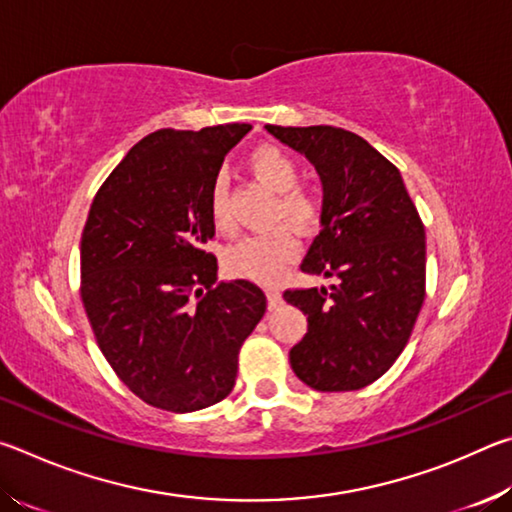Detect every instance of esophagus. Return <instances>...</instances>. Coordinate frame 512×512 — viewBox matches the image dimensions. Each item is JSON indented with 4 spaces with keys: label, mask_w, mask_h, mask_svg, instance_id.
<instances>
[{
    "label": "esophagus",
    "mask_w": 512,
    "mask_h": 512,
    "mask_svg": "<svg viewBox=\"0 0 512 512\" xmlns=\"http://www.w3.org/2000/svg\"><path fill=\"white\" fill-rule=\"evenodd\" d=\"M266 298H268V309H275L282 302V293L277 291L275 287H268L266 289Z\"/></svg>",
    "instance_id": "obj_1"
}]
</instances>
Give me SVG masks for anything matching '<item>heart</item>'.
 <instances>
[{"label":"heart","instance_id":"1","mask_svg":"<svg viewBox=\"0 0 512 512\" xmlns=\"http://www.w3.org/2000/svg\"><path fill=\"white\" fill-rule=\"evenodd\" d=\"M250 169L259 183L275 192V203L268 212L273 230L250 235L232 244L223 255V268L232 277L253 282H275L298 257V239L284 225L298 232H311L320 221V201L309 189L300 187V164L291 153L275 144H262L250 153ZM207 207L216 230L232 228L230 183L225 171H216L207 189Z\"/></svg>","mask_w":512,"mask_h":512}]
</instances>
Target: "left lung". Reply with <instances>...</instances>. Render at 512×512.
<instances>
[{"instance_id": "obj_1", "label": "left lung", "mask_w": 512, "mask_h": 512, "mask_svg": "<svg viewBox=\"0 0 512 512\" xmlns=\"http://www.w3.org/2000/svg\"><path fill=\"white\" fill-rule=\"evenodd\" d=\"M266 131L305 153L323 180V230L300 268L339 280L284 291L307 316L291 368L316 391H359L393 366L418 320L427 293L422 219L395 164L363 137L336 126Z\"/></svg>"}]
</instances>
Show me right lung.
<instances>
[{"mask_svg":"<svg viewBox=\"0 0 512 512\" xmlns=\"http://www.w3.org/2000/svg\"><path fill=\"white\" fill-rule=\"evenodd\" d=\"M248 124L162 128L137 142L94 196L81 237V300L103 357L155 409L228 397L266 296L219 282L207 189Z\"/></svg>","mask_w":512,"mask_h":512,"instance_id":"add662e5","label":"right lung"}]
</instances>
